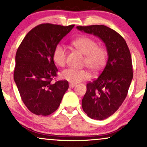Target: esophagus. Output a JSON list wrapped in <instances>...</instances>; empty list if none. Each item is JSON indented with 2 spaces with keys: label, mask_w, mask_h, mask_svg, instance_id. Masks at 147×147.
Instances as JSON below:
<instances>
[{
  "label": "esophagus",
  "mask_w": 147,
  "mask_h": 147,
  "mask_svg": "<svg viewBox=\"0 0 147 147\" xmlns=\"http://www.w3.org/2000/svg\"><path fill=\"white\" fill-rule=\"evenodd\" d=\"M75 86H76L75 84H71V83H70V84H69V86H70V88H72L75 87Z\"/></svg>",
  "instance_id": "34e87169"
}]
</instances>
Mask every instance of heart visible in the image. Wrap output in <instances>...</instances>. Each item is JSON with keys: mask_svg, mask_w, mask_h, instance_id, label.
<instances>
[{"mask_svg": "<svg viewBox=\"0 0 147 147\" xmlns=\"http://www.w3.org/2000/svg\"><path fill=\"white\" fill-rule=\"evenodd\" d=\"M72 45L79 52L85 55L84 63L92 71L98 72L104 68L107 60V52L103 47L97 46L95 40L86 36L76 38ZM67 52L63 45H57L52 53L55 63L60 67H63L66 62ZM62 79L71 84H77L90 78V74L86 70L67 68L61 73Z\"/></svg>", "mask_w": 147, "mask_h": 147, "instance_id": "1", "label": "heart"}]
</instances>
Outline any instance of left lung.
Segmentation results:
<instances>
[{
  "label": "left lung",
  "instance_id": "1",
  "mask_svg": "<svg viewBox=\"0 0 147 147\" xmlns=\"http://www.w3.org/2000/svg\"><path fill=\"white\" fill-rule=\"evenodd\" d=\"M77 28L99 37L107 50L106 66L98 78L87 84L82 102L89 117L102 120L115 113L127 95L133 75L131 53L124 38L109 27L93 25Z\"/></svg>",
  "mask_w": 147,
  "mask_h": 147
}]
</instances>
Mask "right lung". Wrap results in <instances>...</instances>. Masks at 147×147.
Returning a JSON list of instances; mask_svg holds the SVG:
<instances>
[{
	"label": "right lung",
	"mask_w": 147,
	"mask_h": 147,
	"mask_svg": "<svg viewBox=\"0 0 147 147\" xmlns=\"http://www.w3.org/2000/svg\"><path fill=\"white\" fill-rule=\"evenodd\" d=\"M74 26L38 25L27 34L18 47L14 79L23 103L34 114L45 116L55 112L68 89V81L52 82L58 72L52 53Z\"/></svg>",
	"instance_id": "obj_1"
}]
</instances>
